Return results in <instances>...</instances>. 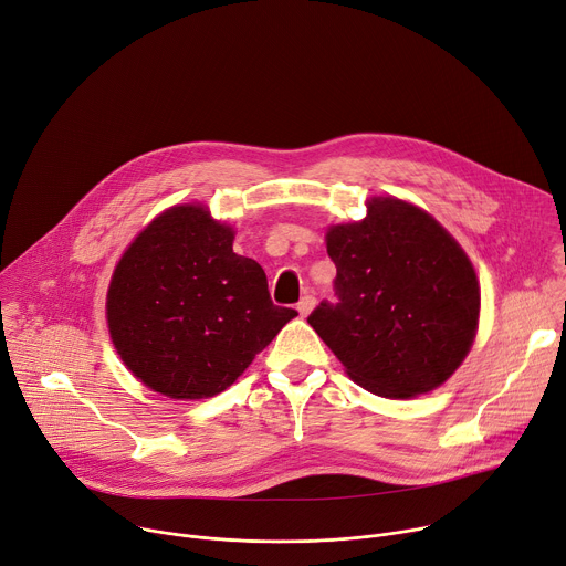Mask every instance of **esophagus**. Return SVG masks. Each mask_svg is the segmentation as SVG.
<instances>
[{"label": "esophagus", "mask_w": 566, "mask_h": 566, "mask_svg": "<svg viewBox=\"0 0 566 566\" xmlns=\"http://www.w3.org/2000/svg\"><path fill=\"white\" fill-rule=\"evenodd\" d=\"M315 303H317V298H315V294H305L301 301H298V305H296V310H298V315L301 317H307L310 312H312V307H315Z\"/></svg>", "instance_id": "34e87169"}]
</instances>
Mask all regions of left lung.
<instances>
[{
    "mask_svg": "<svg viewBox=\"0 0 566 566\" xmlns=\"http://www.w3.org/2000/svg\"><path fill=\"white\" fill-rule=\"evenodd\" d=\"M326 247L337 303L322 301L307 324L350 380L394 400L441 387L479 326V281L461 244L427 211L370 198L361 222L328 229Z\"/></svg>",
    "mask_w": 566,
    "mask_h": 566,
    "instance_id": "left-lung-1",
    "label": "left lung"
}]
</instances>
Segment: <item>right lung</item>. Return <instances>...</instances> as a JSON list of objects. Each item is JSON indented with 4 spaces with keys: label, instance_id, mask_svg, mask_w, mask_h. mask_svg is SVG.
<instances>
[{
    "label": "right lung",
    "instance_id": "obj_1",
    "mask_svg": "<svg viewBox=\"0 0 566 566\" xmlns=\"http://www.w3.org/2000/svg\"><path fill=\"white\" fill-rule=\"evenodd\" d=\"M294 317L272 303L263 268L235 254L233 229L200 205L157 216L125 249L107 290L116 353L172 400L231 387Z\"/></svg>",
    "mask_w": 566,
    "mask_h": 566
}]
</instances>
